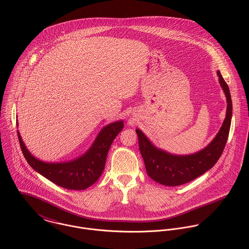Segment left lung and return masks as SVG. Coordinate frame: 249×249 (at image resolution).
I'll return each instance as SVG.
<instances>
[{
  "label": "left lung",
  "mask_w": 249,
  "mask_h": 249,
  "mask_svg": "<svg viewBox=\"0 0 249 249\" xmlns=\"http://www.w3.org/2000/svg\"><path fill=\"white\" fill-rule=\"evenodd\" d=\"M219 84L226 97V116L213 140L201 150L178 155L156 147L140 129H136L139 148L148 177L165 186H179L196 179L211 168L219 159L228 139L232 119V100L229 87L220 71H216Z\"/></svg>",
  "instance_id": "8db88e82"
}]
</instances>
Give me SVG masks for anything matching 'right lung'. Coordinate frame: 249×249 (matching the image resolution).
I'll list each match as a JSON object with an SVG mask.
<instances>
[{"label": "right lung", "instance_id": "right-lung-1", "mask_svg": "<svg viewBox=\"0 0 249 249\" xmlns=\"http://www.w3.org/2000/svg\"><path fill=\"white\" fill-rule=\"evenodd\" d=\"M18 125V122L16 123ZM124 128V121L106 125L98 134L89 149L77 158L64 162H45L34 156L27 148L17 130L22 152L29 165L44 178L68 190H85L103 174L108 150Z\"/></svg>", "mask_w": 249, "mask_h": 249}]
</instances>
